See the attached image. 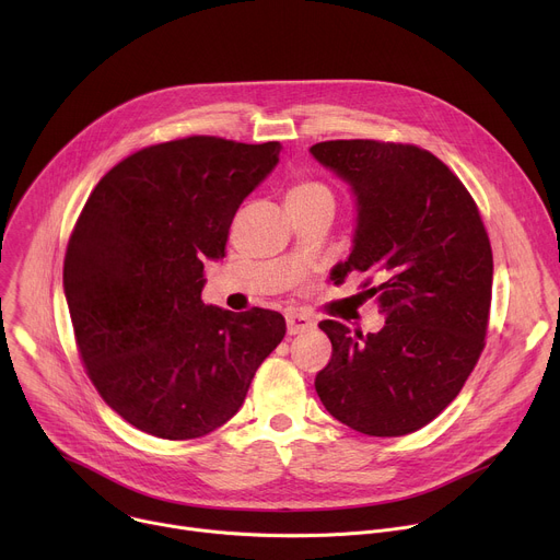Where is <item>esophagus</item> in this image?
<instances>
[{
	"mask_svg": "<svg viewBox=\"0 0 560 560\" xmlns=\"http://www.w3.org/2000/svg\"><path fill=\"white\" fill-rule=\"evenodd\" d=\"M314 325H316V323H314L310 316H305V314H289V316H287V334H289V336L303 334V331L312 329Z\"/></svg>",
	"mask_w": 560,
	"mask_h": 560,
	"instance_id": "esophagus-1",
	"label": "esophagus"
}]
</instances>
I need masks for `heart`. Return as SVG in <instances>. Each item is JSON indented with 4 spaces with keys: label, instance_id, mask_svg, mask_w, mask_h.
Segmentation results:
<instances>
[{
    "label": "heart",
    "instance_id": "obj_1",
    "mask_svg": "<svg viewBox=\"0 0 560 560\" xmlns=\"http://www.w3.org/2000/svg\"><path fill=\"white\" fill-rule=\"evenodd\" d=\"M287 206H334V192L327 184L303 177L291 182L287 190Z\"/></svg>",
    "mask_w": 560,
    "mask_h": 560
}]
</instances>
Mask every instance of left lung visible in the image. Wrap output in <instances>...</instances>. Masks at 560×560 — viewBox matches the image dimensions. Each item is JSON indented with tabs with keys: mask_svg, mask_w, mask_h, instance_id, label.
Masks as SVG:
<instances>
[{
	"mask_svg": "<svg viewBox=\"0 0 560 560\" xmlns=\"http://www.w3.org/2000/svg\"><path fill=\"white\" fill-rule=\"evenodd\" d=\"M312 156L346 182L357 203L352 253L334 278L370 276L385 325L352 334L318 327L331 361L316 393L331 417L363 435L399 438L433 421L462 390L485 348L493 255L476 201L417 145L325 141Z\"/></svg>",
	"mask_w": 560,
	"mask_h": 560,
	"instance_id": "obj_1",
	"label": "left lung"
}]
</instances>
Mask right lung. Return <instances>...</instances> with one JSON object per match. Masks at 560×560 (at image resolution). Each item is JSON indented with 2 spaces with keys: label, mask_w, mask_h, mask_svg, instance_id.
I'll use <instances>...</instances> for the list:
<instances>
[{
  "label": "right lung",
  "mask_w": 560,
  "mask_h": 560,
  "mask_svg": "<svg viewBox=\"0 0 560 560\" xmlns=\"http://www.w3.org/2000/svg\"><path fill=\"white\" fill-rule=\"evenodd\" d=\"M280 143L188 137L122 159L84 203L65 255L80 359L105 404L161 440H195L244 404L278 348V312L203 305V262L226 255L240 203Z\"/></svg>",
  "instance_id": "add662e5"
}]
</instances>
